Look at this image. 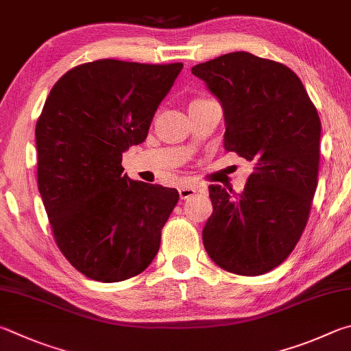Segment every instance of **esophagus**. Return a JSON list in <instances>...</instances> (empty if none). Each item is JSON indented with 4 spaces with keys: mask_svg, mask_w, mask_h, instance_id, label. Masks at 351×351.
Listing matches in <instances>:
<instances>
[{
    "mask_svg": "<svg viewBox=\"0 0 351 351\" xmlns=\"http://www.w3.org/2000/svg\"><path fill=\"white\" fill-rule=\"evenodd\" d=\"M195 193H197V191H195V188H193V186H182L179 189V195H180L182 200H186L189 197H193Z\"/></svg>",
    "mask_w": 351,
    "mask_h": 351,
    "instance_id": "esophagus-1",
    "label": "esophagus"
}]
</instances>
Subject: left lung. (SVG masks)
Instances as JSON below:
<instances>
[{
  "label": "left lung",
  "instance_id": "8db88e82",
  "mask_svg": "<svg viewBox=\"0 0 351 351\" xmlns=\"http://www.w3.org/2000/svg\"><path fill=\"white\" fill-rule=\"evenodd\" d=\"M191 71L222 104L225 149L254 165L241 194L210 185L205 250L226 271L265 274L291 254L308 222L319 172L317 110L290 67L250 52Z\"/></svg>",
  "mask_w": 351,
  "mask_h": 351
}]
</instances>
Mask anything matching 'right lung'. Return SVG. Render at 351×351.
Returning <instances> with one entry per match:
<instances>
[{
  "label": "right lung",
  "mask_w": 351,
  "mask_h": 351,
  "mask_svg": "<svg viewBox=\"0 0 351 351\" xmlns=\"http://www.w3.org/2000/svg\"><path fill=\"white\" fill-rule=\"evenodd\" d=\"M182 63L97 60L67 71L36 121L38 189L53 239L71 265L98 282L149 267L177 189L123 174L121 157L143 143Z\"/></svg>",
  "instance_id": "add662e5"
}]
</instances>
